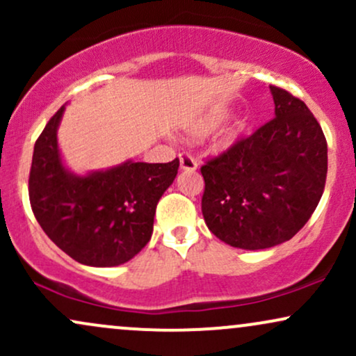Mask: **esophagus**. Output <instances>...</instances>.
Returning a JSON list of instances; mask_svg holds the SVG:
<instances>
[{
	"label": "esophagus",
	"mask_w": 356,
	"mask_h": 356,
	"mask_svg": "<svg viewBox=\"0 0 356 356\" xmlns=\"http://www.w3.org/2000/svg\"><path fill=\"white\" fill-rule=\"evenodd\" d=\"M179 161H181V169L182 170H195V169H197V161H195V159L192 157L191 154L182 152L181 155H179Z\"/></svg>",
	"instance_id": "34e87169"
}]
</instances>
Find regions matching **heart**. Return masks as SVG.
<instances>
[{
  "mask_svg": "<svg viewBox=\"0 0 356 356\" xmlns=\"http://www.w3.org/2000/svg\"><path fill=\"white\" fill-rule=\"evenodd\" d=\"M222 120V115L220 113H214V115H207L202 120H199L197 124L192 127V136L194 137H204L207 134H211L212 130H216Z\"/></svg>",
  "mask_w": 356,
  "mask_h": 356,
  "instance_id": "b5f03b06",
  "label": "heart"
}]
</instances>
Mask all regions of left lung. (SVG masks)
<instances>
[{
	"mask_svg": "<svg viewBox=\"0 0 356 356\" xmlns=\"http://www.w3.org/2000/svg\"><path fill=\"white\" fill-rule=\"evenodd\" d=\"M275 118L201 167L202 216L232 248L266 249L308 222L325 191L328 145L305 102L271 85Z\"/></svg>",
	"mask_w": 356,
	"mask_h": 356,
	"instance_id": "1",
	"label": "left lung"
}]
</instances>
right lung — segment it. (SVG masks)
Listing matches in <instances>:
<instances>
[{"label": "right lung", "instance_id": "right-lung-1", "mask_svg": "<svg viewBox=\"0 0 356 356\" xmlns=\"http://www.w3.org/2000/svg\"><path fill=\"white\" fill-rule=\"evenodd\" d=\"M65 107L36 138L28 194L44 234L87 266L124 264L150 241L159 199L174 182L179 159L167 164L125 162L73 175L61 164L56 129Z\"/></svg>", "mask_w": 356, "mask_h": 356}]
</instances>
